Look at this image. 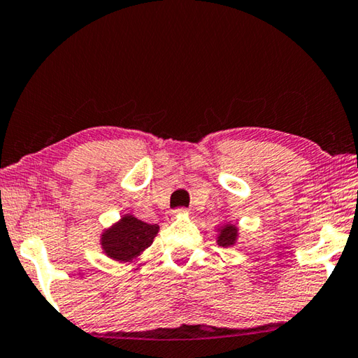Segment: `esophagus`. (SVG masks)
<instances>
[{
    "mask_svg": "<svg viewBox=\"0 0 358 358\" xmlns=\"http://www.w3.org/2000/svg\"><path fill=\"white\" fill-rule=\"evenodd\" d=\"M182 214H187V209L179 208V209H176V210L171 212V215H182Z\"/></svg>",
    "mask_w": 358,
    "mask_h": 358,
    "instance_id": "34e87169",
    "label": "esophagus"
}]
</instances>
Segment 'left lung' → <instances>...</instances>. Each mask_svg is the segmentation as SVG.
<instances>
[{"label":"left lung","instance_id":"obj_1","mask_svg":"<svg viewBox=\"0 0 358 358\" xmlns=\"http://www.w3.org/2000/svg\"><path fill=\"white\" fill-rule=\"evenodd\" d=\"M236 237H237V228L234 224H227V227L220 231V236H218V245L220 247L233 245L236 242Z\"/></svg>","mask_w":358,"mask_h":358}]
</instances>
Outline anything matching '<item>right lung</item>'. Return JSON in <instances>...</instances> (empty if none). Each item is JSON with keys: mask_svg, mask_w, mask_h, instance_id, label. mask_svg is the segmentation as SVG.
<instances>
[{"mask_svg": "<svg viewBox=\"0 0 358 358\" xmlns=\"http://www.w3.org/2000/svg\"><path fill=\"white\" fill-rule=\"evenodd\" d=\"M157 233L159 224H150L131 215H124L121 222L103 233L102 248L113 259L130 261L152 243Z\"/></svg>", "mask_w": 358, "mask_h": 358, "instance_id": "right-lung-1", "label": "right lung"}]
</instances>
